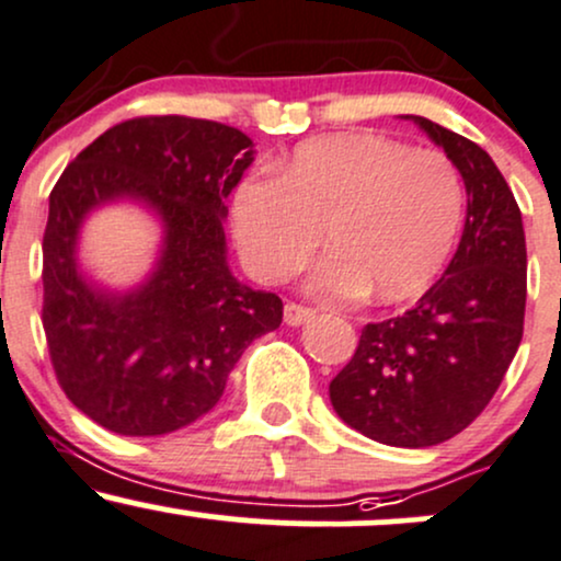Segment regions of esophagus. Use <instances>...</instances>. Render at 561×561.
<instances>
[{"label": "esophagus", "instance_id": "obj_1", "mask_svg": "<svg viewBox=\"0 0 561 561\" xmlns=\"http://www.w3.org/2000/svg\"><path fill=\"white\" fill-rule=\"evenodd\" d=\"M313 317H317V311H313V308H308V306H300V302H287V306H285V321L289 327L306 324V321L313 319Z\"/></svg>", "mask_w": 561, "mask_h": 561}]
</instances>
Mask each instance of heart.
Wrapping results in <instances>:
<instances>
[{
  "mask_svg": "<svg viewBox=\"0 0 561 561\" xmlns=\"http://www.w3.org/2000/svg\"><path fill=\"white\" fill-rule=\"evenodd\" d=\"M465 182L446 152L382 134L302 141L272 173H250L231 199L237 248L255 279L285 282L332 250L308 287L324 300L369 293L398 302L446 266L465 221Z\"/></svg>",
  "mask_w": 561,
  "mask_h": 561,
  "instance_id": "heart-1",
  "label": "heart"
}]
</instances>
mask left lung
<instances>
[{"label": "left lung", "mask_w": 561, "mask_h": 561, "mask_svg": "<svg viewBox=\"0 0 561 561\" xmlns=\"http://www.w3.org/2000/svg\"><path fill=\"white\" fill-rule=\"evenodd\" d=\"M405 118L461 171L465 234L414 308L364 327L330 398L371 440L427 448L469 427L499 390L525 330L527 250L519 205L491 156L435 121Z\"/></svg>", "instance_id": "8db88e82"}]
</instances>
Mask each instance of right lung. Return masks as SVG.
Wrapping results in <instances>:
<instances>
[{
  "label": "right lung",
  "mask_w": 561,
  "mask_h": 561,
  "mask_svg": "<svg viewBox=\"0 0 561 561\" xmlns=\"http://www.w3.org/2000/svg\"><path fill=\"white\" fill-rule=\"evenodd\" d=\"M240 128L186 115H139L107 128L49 192L42 242V324L62 392L100 427L147 437L186 427L224 396L244 347L282 324L279 295L227 266L224 197L253 160ZM139 196L167 224L159 272L137 294H96L75 272L89 207Z\"/></svg>",
  "instance_id": "1"
}]
</instances>
